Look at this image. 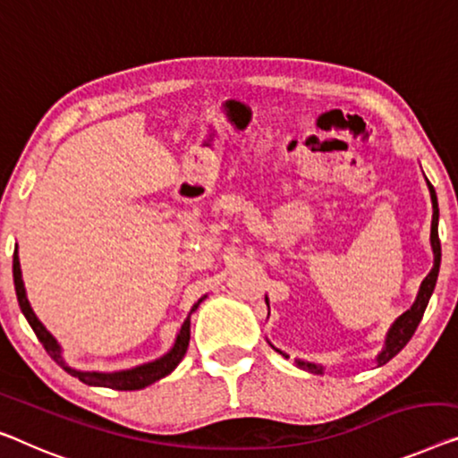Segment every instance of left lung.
<instances>
[{"instance_id": "1", "label": "left lung", "mask_w": 458, "mask_h": 458, "mask_svg": "<svg viewBox=\"0 0 458 458\" xmlns=\"http://www.w3.org/2000/svg\"><path fill=\"white\" fill-rule=\"evenodd\" d=\"M428 189H429V197H432V232H429V244H432V252H434V267L432 271L428 273L424 282L420 285V292H418V298H415L413 306L409 310H405L403 315H401L394 323L391 325V329H388L386 337H385V347H382V352L377 356V364L382 366L386 364L388 360H393L397 353L403 350L407 345V341L413 337L415 329H418L421 317H424V310L429 302V296H432V292L436 288V279H438V271H440V238H438V197H436V191L434 187L429 185L428 181ZM265 302H267V298H265ZM273 347V345H271ZM273 350H277V347H273ZM282 353L284 358H288V353H284L282 350H277ZM296 366L302 368V370H309L312 374H323L325 368L315 364V361H306V360H296Z\"/></svg>"}]
</instances>
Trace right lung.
I'll use <instances>...</instances> for the list:
<instances>
[{
    "mask_svg": "<svg viewBox=\"0 0 458 458\" xmlns=\"http://www.w3.org/2000/svg\"><path fill=\"white\" fill-rule=\"evenodd\" d=\"M13 285H16V296H18V304H20V310H22V315L29 320V325L32 327V331L37 333V337L43 347L47 350V353L57 361V364L64 368L67 374H72V377L80 378L84 385H90V386H106V388H114V391H140V388H146L152 385V382L160 380L164 377H168L170 372L174 370L176 366L181 364V360L185 358L187 353V347H189V339H191V312L197 310V306L203 302V298H199V302H197L193 309H191L189 317L185 318V323H182L179 335H176V341L173 345V350L168 353H164L162 358L154 360V361H148V364H141L138 368H131V370H121V372H84V370H76V368H72L67 361L61 356V345L57 344V339H55L49 331L45 329V325L40 323L34 315V310L30 309V302L29 298H26V290H24V282H22V271H20V259H18V252H13Z\"/></svg>",
    "mask_w": 458,
    "mask_h": 458,
    "instance_id": "obj_1",
    "label": "right lung"
}]
</instances>
